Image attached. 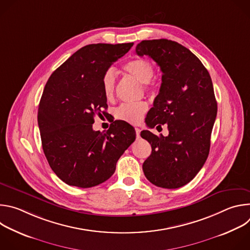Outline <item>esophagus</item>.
Segmentation results:
<instances>
[{
    "label": "esophagus",
    "mask_w": 250,
    "mask_h": 250,
    "mask_svg": "<svg viewBox=\"0 0 250 250\" xmlns=\"http://www.w3.org/2000/svg\"><path fill=\"white\" fill-rule=\"evenodd\" d=\"M135 133H136V136L139 137V135H140V130H139L138 128H136V127H135Z\"/></svg>",
    "instance_id": "obj_1"
}]
</instances>
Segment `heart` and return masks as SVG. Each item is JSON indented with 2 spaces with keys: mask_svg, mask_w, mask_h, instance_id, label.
Here are the masks:
<instances>
[{
  "mask_svg": "<svg viewBox=\"0 0 250 250\" xmlns=\"http://www.w3.org/2000/svg\"><path fill=\"white\" fill-rule=\"evenodd\" d=\"M125 72L132 76L139 83L145 84L147 90L150 86V81L154 76V66L146 59H133L125 63L123 67ZM102 89L104 98L111 101L115 95L116 76L112 70L106 71L102 79ZM147 110V104L145 102H137L132 104H123L115 112L117 119L127 122L129 124H137L144 117Z\"/></svg>",
  "mask_w": 250,
  "mask_h": 250,
  "instance_id": "1",
  "label": "heart"
}]
</instances>
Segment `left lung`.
Segmentation results:
<instances>
[{
  "instance_id": "obj_1",
  "label": "left lung",
  "mask_w": 250,
  "mask_h": 250,
  "mask_svg": "<svg viewBox=\"0 0 250 250\" xmlns=\"http://www.w3.org/2000/svg\"><path fill=\"white\" fill-rule=\"evenodd\" d=\"M135 51L148 55L162 71L159 94L146 123L149 128L167 124L169 130L167 136L140 132L152 148L142 169L153 185L180 188L198 174L209 152L218 111L212 82L200 59L176 42L142 41Z\"/></svg>"
}]
</instances>
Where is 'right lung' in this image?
I'll return each instance as SVG.
<instances>
[{
  "label": "right lung",
  "mask_w": 250,
  "mask_h": 250,
  "mask_svg": "<svg viewBox=\"0 0 250 250\" xmlns=\"http://www.w3.org/2000/svg\"><path fill=\"white\" fill-rule=\"evenodd\" d=\"M132 45H86L59 66L44 87L38 113L43 152L70 186L91 188L108 180L135 139L134 128L124 121L112 123L105 133L93 130L94 117L108 108L103 76Z\"/></svg>",
  "instance_id": "add662e5"
}]
</instances>
